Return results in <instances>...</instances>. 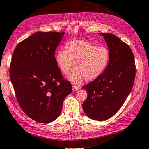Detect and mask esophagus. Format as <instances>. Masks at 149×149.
I'll return each instance as SVG.
<instances>
[{
    "instance_id": "1",
    "label": "esophagus",
    "mask_w": 149,
    "mask_h": 149,
    "mask_svg": "<svg viewBox=\"0 0 149 149\" xmlns=\"http://www.w3.org/2000/svg\"><path fill=\"white\" fill-rule=\"evenodd\" d=\"M79 89V88L77 87V86L74 85H72V90H73V91H77V90H78Z\"/></svg>"
}]
</instances>
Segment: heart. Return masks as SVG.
Returning a JSON list of instances; mask_svg holds the SVG:
<instances>
[{"label": "heart", "mask_w": 149, "mask_h": 149, "mask_svg": "<svg viewBox=\"0 0 149 149\" xmlns=\"http://www.w3.org/2000/svg\"><path fill=\"white\" fill-rule=\"evenodd\" d=\"M109 60V52L104 46H96L85 40H74L68 42L65 51L56 52L55 61L61 72L74 84H80L98 78L106 69Z\"/></svg>", "instance_id": "1"}]
</instances>
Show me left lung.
Instances as JSON below:
<instances>
[{"instance_id":"left-lung-1","label":"left lung","mask_w":149,"mask_h":149,"mask_svg":"<svg viewBox=\"0 0 149 149\" xmlns=\"http://www.w3.org/2000/svg\"><path fill=\"white\" fill-rule=\"evenodd\" d=\"M103 36L109 52L106 69L98 78L83 86L87 98L82 104L85 114L96 121H104L116 114L131 92L136 65L131 49L116 36Z\"/></svg>"}]
</instances>
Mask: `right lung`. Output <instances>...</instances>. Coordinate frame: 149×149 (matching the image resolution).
Here are the masks:
<instances>
[{"instance_id": "add662e5", "label": "right lung", "mask_w": 149, "mask_h": 149, "mask_svg": "<svg viewBox=\"0 0 149 149\" xmlns=\"http://www.w3.org/2000/svg\"><path fill=\"white\" fill-rule=\"evenodd\" d=\"M64 33L38 31L13 51L10 75L16 97L24 113L37 122L56 120L64 100L72 91L69 81L64 80L54 57Z\"/></svg>"}]
</instances>
